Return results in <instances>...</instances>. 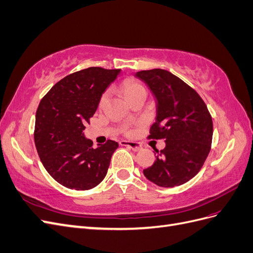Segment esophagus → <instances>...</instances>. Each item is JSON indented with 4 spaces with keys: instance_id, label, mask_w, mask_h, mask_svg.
Masks as SVG:
<instances>
[{
    "instance_id": "34e87169",
    "label": "esophagus",
    "mask_w": 253,
    "mask_h": 253,
    "mask_svg": "<svg viewBox=\"0 0 253 253\" xmlns=\"http://www.w3.org/2000/svg\"><path fill=\"white\" fill-rule=\"evenodd\" d=\"M120 145H126V147H128L129 149H132L133 151L137 152V151H140L142 149V145L140 142H137V141H126V140H121Z\"/></svg>"
}]
</instances>
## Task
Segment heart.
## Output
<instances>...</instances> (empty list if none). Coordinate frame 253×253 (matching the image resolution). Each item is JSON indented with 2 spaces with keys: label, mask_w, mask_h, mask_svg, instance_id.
<instances>
[{
  "label": "heart",
  "mask_w": 253,
  "mask_h": 253,
  "mask_svg": "<svg viewBox=\"0 0 253 253\" xmlns=\"http://www.w3.org/2000/svg\"><path fill=\"white\" fill-rule=\"evenodd\" d=\"M122 91H124L126 97L128 99H132L133 97H135L136 95H138L140 93H143L145 91V88L141 85L139 82H137L133 79H126L124 81L121 85ZM106 98H108V93H104L100 99V102H99V105L102 106L106 100Z\"/></svg>",
  "instance_id": "heart-1"
}]
</instances>
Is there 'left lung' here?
Returning <instances> with one entry per match:
<instances>
[{
    "mask_svg": "<svg viewBox=\"0 0 253 253\" xmlns=\"http://www.w3.org/2000/svg\"><path fill=\"white\" fill-rule=\"evenodd\" d=\"M156 98V121L149 138L166 148L143 174L165 188L180 186L200 172L211 149L213 122L201 96L172 73L160 68L136 73Z\"/></svg>",
    "mask_w": 253,
    "mask_h": 253,
    "instance_id": "1",
    "label": "left lung"
}]
</instances>
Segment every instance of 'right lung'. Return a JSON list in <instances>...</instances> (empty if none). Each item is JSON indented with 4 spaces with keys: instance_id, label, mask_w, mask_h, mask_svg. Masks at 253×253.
Here are the masks:
<instances>
[{
    "instance_id": "add662e5",
    "label": "right lung",
    "mask_w": 253,
    "mask_h": 253,
    "mask_svg": "<svg viewBox=\"0 0 253 253\" xmlns=\"http://www.w3.org/2000/svg\"><path fill=\"white\" fill-rule=\"evenodd\" d=\"M120 70L88 67L66 76L53 85L38 106L35 143L45 169L68 189L89 190L108 173L118 142L108 140L93 148L84 128L102 94Z\"/></svg>"
}]
</instances>
